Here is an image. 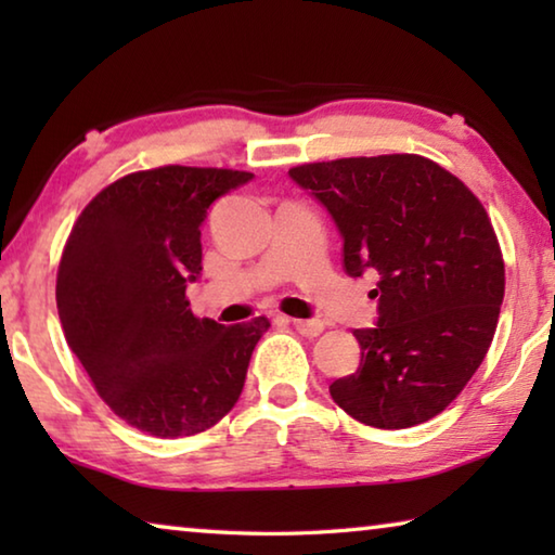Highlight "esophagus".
<instances>
[{
	"mask_svg": "<svg viewBox=\"0 0 555 555\" xmlns=\"http://www.w3.org/2000/svg\"><path fill=\"white\" fill-rule=\"evenodd\" d=\"M286 321L294 323L296 331L300 335H306V337H318V335L323 333V327H325L323 321H315V318H313V321H304V318H286Z\"/></svg>",
	"mask_w": 555,
	"mask_h": 555,
	"instance_id": "esophagus-1",
	"label": "esophagus"
}]
</instances>
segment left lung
I'll return each mask as SVG.
<instances>
[{
	"instance_id": "obj_1",
	"label": "left lung",
	"mask_w": 555,
	"mask_h": 555,
	"mask_svg": "<svg viewBox=\"0 0 555 555\" xmlns=\"http://www.w3.org/2000/svg\"><path fill=\"white\" fill-rule=\"evenodd\" d=\"M288 176L331 212L343 269L377 274V325L354 331L360 367L331 397L360 424L438 416L480 367L504 298L502 249L482 203L416 154L304 164Z\"/></svg>"
}]
</instances>
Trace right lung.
<instances>
[{"label":"right lung","instance_id":"right-lung-1","mask_svg":"<svg viewBox=\"0 0 555 555\" xmlns=\"http://www.w3.org/2000/svg\"><path fill=\"white\" fill-rule=\"evenodd\" d=\"M230 168L162 166L119 178L65 242L55 304L68 347L107 406L156 438L208 430L237 403L264 315L195 318L201 224L220 195L251 181Z\"/></svg>","mask_w":555,"mask_h":555}]
</instances>
